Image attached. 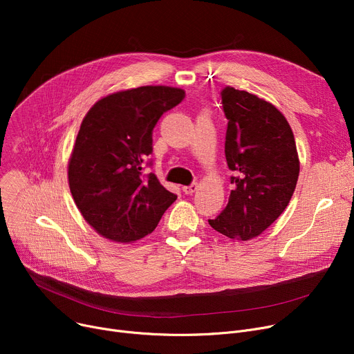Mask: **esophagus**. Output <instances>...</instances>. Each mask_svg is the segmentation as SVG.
Returning a JSON list of instances; mask_svg holds the SVG:
<instances>
[{"label": "esophagus", "instance_id": "obj_1", "mask_svg": "<svg viewBox=\"0 0 354 354\" xmlns=\"http://www.w3.org/2000/svg\"><path fill=\"white\" fill-rule=\"evenodd\" d=\"M196 189H198V183H191L189 187H183V188H182V191H183L185 194H187V195H192Z\"/></svg>", "mask_w": 354, "mask_h": 354}]
</instances>
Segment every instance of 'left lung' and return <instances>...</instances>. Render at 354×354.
<instances>
[{
    "mask_svg": "<svg viewBox=\"0 0 354 354\" xmlns=\"http://www.w3.org/2000/svg\"><path fill=\"white\" fill-rule=\"evenodd\" d=\"M228 119L225 158L234 176L228 205L209 225L232 239L263 234L287 208L300 174L292 130L270 102L245 90L221 93Z\"/></svg>",
    "mask_w": 354,
    "mask_h": 354,
    "instance_id": "obj_1",
    "label": "left lung"
}]
</instances>
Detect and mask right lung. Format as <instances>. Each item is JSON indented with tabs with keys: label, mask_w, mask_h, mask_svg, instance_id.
<instances>
[{
	"label": "right lung",
	"mask_w": 354,
	"mask_h": 354,
	"mask_svg": "<svg viewBox=\"0 0 354 354\" xmlns=\"http://www.w3.org/2000/svg\"><path fill=\"white\" fill-rule=\"evenodd\" d=\"M185 91L142 86L102 97L84 116L68 160V187L87 224L113 243L151 234L176 195L142 175L152 130Z\"/></svg>",
	"instance_id": "right-lung-1"
}]
</instances>
